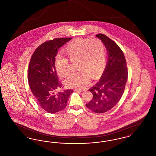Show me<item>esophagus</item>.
<instances>
[{"label": "esophagus", "instance_id": "obj_1", "mask_svg": "<svg viewBox=\"0 0 156 156\" xmlns=\"http://www.w3.org/2000/svg\"><path fill=\"white\" fill-rule=\"evenodd\" d=\"M74 91H81V92H82V91H84V89H80V88H75Z\"/></svg>", "mask_w": 156, "mask_h": 156}]
</instances>
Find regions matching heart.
I'll list each match as a JSON object with an SVG mask.
<instances>
[{"mask_svg": "<svg viewBox=\"0 0 156 156\" xmlns=\"http://www.w3.org/2000/svg\"><path fill=\"white\" fill-rule=\"evenodd\" d=\"M65 51L71 61H76L79 69L66 80L68 87L84 88L89 83L90 76L97 78L104 71L106 61V49L99 39L75 38L67 45ZM55 67L61 77H66L70 72L69 59L60 54L55 57Z\"/></svg>", "mask_w": 156, "mask_h": 156, "instance_id": "1", "label": "heart"}]
</instances>
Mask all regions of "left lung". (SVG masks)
<instances>
[{
  "label": "left lung",
  "instance_id": "obj_1",
  "mask_svg": "<svg viewBox=\"0 0 156 156\" xmlns=\"http://www.w3.org/2000/svg\"><path fill=\"white\" fill-rule=\"evenodd\" d=\"M106 47L108 61L99 81L89 91L93 98L87 107L91 111L102 113L111 110L123 94L128 76L124 54L115 41L103 34H97Z\"/></svg>",
  "mask_w": 156,
  "mask_h": 156
}]
</instances>
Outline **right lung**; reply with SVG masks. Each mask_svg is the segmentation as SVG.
I'll list each match as a JSON object with an SVG mask.
<instances>
[{
	"mask_svg": "<svg viewBox=\"0 0 156 156\" xmlns=\"http://www.w3.org/2000/svg\"><path fill=\"white\" fill-rule=\"evenodd\" d=\"M72 38H57L39 45L33 52L28 68L30 89L40 106L50 113L63 110L73 89H63L55 67L57 51Z\"/></svg>",
	"mask_w": 156,
	"mask_h": 156,
	"instance_id": "1",
	"label": "right lung"
}]
</instances>
